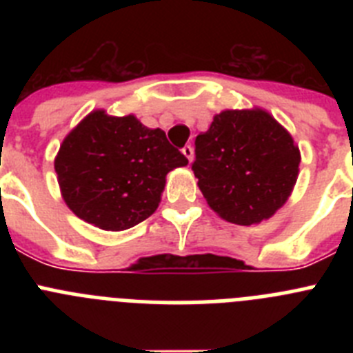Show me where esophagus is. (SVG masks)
<instances>
[{
	"mask_svg": "<svg viewBox=\"0 0 353 353\" xmlns=\"http://www.w3.org/2000/svg\"><path fill=\"white\" fill-rule=\"evenodd\" d=\"M182 154L185 155L187 159H189V162H192V159H194V150H192L191 145H185L182 148Z\"/></svg>",
	"mask_w": 353,
	"mask_h": 353,
	"instance_id": "34e87169",
	"label": "esophagus"
}]
</instances>
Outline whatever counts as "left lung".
Wrapping results in <instances>:
<instances>
[{
  "label": "left lung",
  "instance_id": "obj_1",
  "mask_svg": "<svg viewBox=\"0 0 353 353\" xmlns=\"http://www.w3.org/2000/svg\"><path fill=\"white\" fill-rule=\"evenodd\" d=\"M194 146L192 171L199 189L228 223L249 226L269 219L297 180L299 148L261 109L223 111Z\"/></svg>",
  "mask_w": 353,
  "mask_h": 353
}]
</instances>
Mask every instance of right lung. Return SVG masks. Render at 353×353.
<instances>
[{
	"label": "right lung",
	"instance_id": "right-lung-1",
	"mask_svg": "<svg viewBox=\"0 0 353 353\" xmlns=\"http://www.w3.org/2000/svg\"><path fill=\"white\" fill-rule=\"evenodd\" d=\"M187 162L164 130L148 129L132 114L93 111L63 139L54 170L77 217L121 232L157 210L166 174Z\"/></svg>",
	"mask_w": 353,
	"mask_h": 353
}]
</instances>
